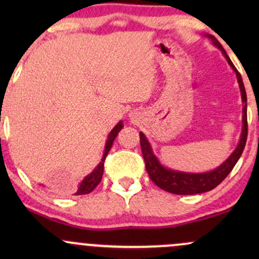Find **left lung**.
Returning a JSON list of instances; mask_svg holds the SVG:
<instances>
[{
    "label": "left lung",
    "mask_w": 259,
    "mask_h": 259,
    "mask_svg": "<svg viewBox=\"0 0 259 259\" xmlns=\"http://www.w3.org/2000/svg\"><path fill=\"white\" fill-rule=\"evenodd\" d=\"M206 36L212 41L214 46H217L221 50L223 55H224V57L227 58L228 63L230 64V67L233 68L234 72L236 73V78L237 81H239L240 91H241V99L243 102L242 133L241 136H240L239 145L235 148L234 152L230 154V157H229L223 164L219 165L218 168H215L214 170L207 171V173H185V171L171 170V169L163 167L159 163V160L157 159V157L154 156L146 136L142 133H140V145H141L142 157H144L145 164H146V170L148 175H150L151 180L162 190L171 192V194L175 195L202 194V192L210 191V190H213L214 187L218 186L219 184L228 177L229 173L233 170V168L237 163V160L241 157L243 148H245L246 145V140H247V96H246V90L242 82L241 74L237 72V69L235 68L233 62L230 61V58H229L225 50L223 49L221 42H219L213 35L207 34Z\"/></svg>",
    "instance_id": "left-lung-1"
}]
</instances>
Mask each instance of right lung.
<instances>
[{"mask_svg": "<svg viewBox=\"0 0 259 259\" xmlns=\"http://www.w3.org/2000/svg\"><path fill=\"white\" fill-rule=\"evenodd\" d=\"M121 127H123V121H119V123H118L117 125L113 127L112 132L109 133L108 139H107V142H106L105 152H103L102 159H101V162L99 163V165H97V167L95 168V170L92 171L91 174H89L88 177H85V179L82 180L81 183H80L79 189H78V191L75 192V195L90 194L92 190H94L95 187H96L101 183V180H102L103 170H105V159H106L107 154H108V152H109V150H111V147H112V145H113V141H114V139L117 138L118 133L120 132Z\"/></svg>", "mask_w": 259, "mask_h": 259, "instance_id": "1", "label": "right lung"}]
</instances>
